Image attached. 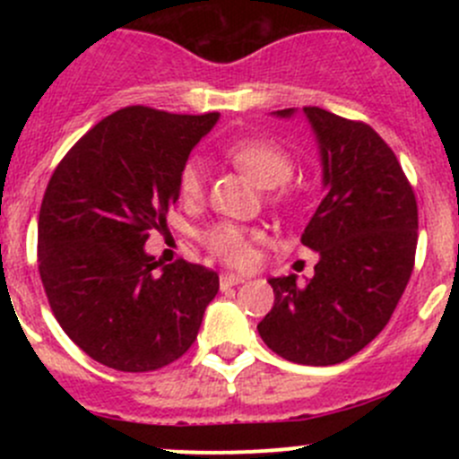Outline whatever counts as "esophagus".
I'll return each mask as SVG.
<instances>
[{"label":"esophagus","mask_w":459,"mask_h":459,"mask_svg":"<svg viewBox=\"0 0 459 459\" xmlns=\"http://www.w3.org/2000/svg\"><path fill=\"white\" fill-rule=\"evenodd\" d=\"M244 280H247V277H244V275H235V273H224V275L220 277V286L226 290V289H230V286L242 284Z\"/></svg>","instance_id":"34e87169"}]
</instances>
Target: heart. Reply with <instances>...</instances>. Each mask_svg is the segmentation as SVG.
I'll return each instance as SVG.
<instances>
[{
	"mask_svg": "<svg viewBox=\"0 0 459 459\" xmlns=\"http://www.w3.org/2000/svg\"><path fill=\"white\" fill-rule=\"evenodd\" d=\"M235 169L253 179L259 188H275L273 202L280 206H290L295 202V193L284 186L295 173V157L280 143L262 137H244L230 142L224 148ZM178 188L182 200L197 202L204 195V169L197 160H186L179 169ZM259 238L257 230L233 221H217L202 230L200 239L212 257L230 264V266H247L253 259V242Z\"/></svg>",
	"mask_w": 459,
	"mask_h": 459,
	"instance_id": "heart-1",
	"label": "heart"
}]
</instances>
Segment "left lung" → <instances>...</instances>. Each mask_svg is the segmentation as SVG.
<instances>
[{"label":"left lung","mask_w":459,"mask_h":459,"mask_svg":"<svg viewBox=\"0 0 459 459\" xmlns=\"http://www.w3.org/2000/svg\"><path fill=\"white\" fill-rule=\"evenodd\" d=\"M293 108L277 110L289 117ZM324 166V193L302 244L319 253L316 275L273 277L264 344L307 367L353 358L382 333L404 293L418 247V202L395 152L368 124L304 106Z\"/></svg>","instance_id":"8db88e82"}]
</instances>
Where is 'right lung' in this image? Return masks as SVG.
Wrapping results in <instances>:
<instances>
[{"instance_id":"add662e5","label":"right lung","mask_w":459,"mask_h":459,"mask_svg":"<svg viewBox=\"0 0 459 459\" xmlns=\"http://www.w3.org/2000/svg\"><path fill=\"white\" fill-rule=\"evenodd\" d=\"M217 117L126 106L80 137L46 186L41 284L64 333L104 367L146 373L179 359L220 290L211 268L143 251L166 230L179 169Z\"/></svg>"}]
</instances>
